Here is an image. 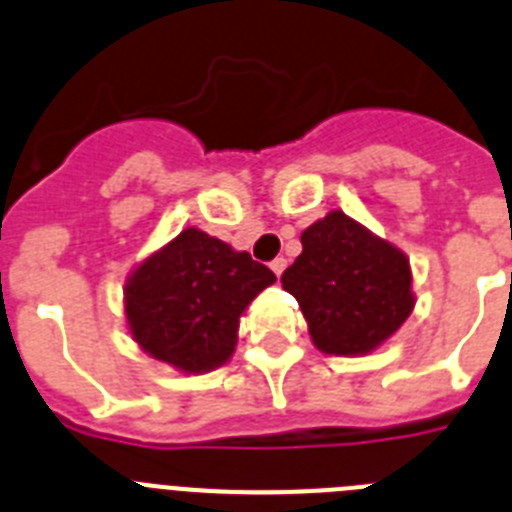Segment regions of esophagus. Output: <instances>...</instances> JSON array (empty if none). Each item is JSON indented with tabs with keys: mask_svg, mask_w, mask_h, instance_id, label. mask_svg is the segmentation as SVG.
I'll list each match as a JSON object with an SVG mask.
<instances>
[{
	"mask_svg": "<svg viewBox=\"0 0 512 512\" xmlns=\"http://www.w3.org/2000/svg\"><path fill=\"white\" fill-rule=\"evenodd\" d=\"M284 266H287V259H274V261H271V271H274L277 277H282Z\"/></svg>",
	"mask_w": 512,
	"mask_h": 512,
	"instance_id": "esophagus-1",
	"label": "esophagus"
}]
</instances>
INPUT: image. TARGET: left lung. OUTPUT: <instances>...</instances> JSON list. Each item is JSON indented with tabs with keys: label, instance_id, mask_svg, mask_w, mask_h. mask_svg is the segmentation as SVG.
Wrapping results in <instances>:
<instances>
[{
	"label": "left lung",
	"instance_id": "1",
	"mask_svg": "<svg viewBox=\"0 0 512 512\" xmlns=\"http://www.w3.org/2000/svg\"><path fill=\"white\" fill-rule=\"evenodd\" d=\"M302 253L282 274L312 343L336 356L369 354L413 312L405 253L333 210L302 233Z\"/></svg>",
	"mask_w": 512,
	"mask_h": 512
}]
</instances>
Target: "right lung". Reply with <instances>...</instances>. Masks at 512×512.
<instances>
[{
	"label": "right lung",
	"mask_w": 512,
	"mask_h": 512,
	"mask_svg": "<svg viewBox=\"0 0 512 512\" xmlns=\"http://www.w3.org/2000/svg\"><path fill=\"white\" fill-rule=\"evenodd\" d=\"M277 282L269 266L197 228L130 274L125 315L138 346L187 374L225 364L248 302Z\"/></svg>",
	"instance_id": "1"
}]
</instances>
